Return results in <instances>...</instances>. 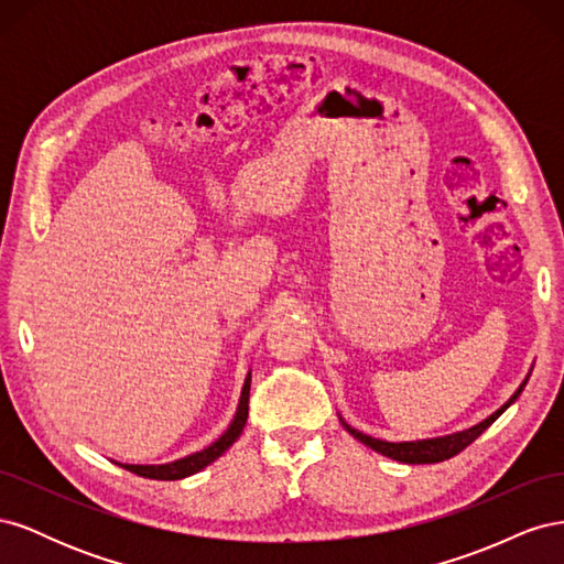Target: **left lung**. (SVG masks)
<instances>
[{
    "mask_svg": "<svg viewBox=\"0 0 564 564\" xmlns=\"http://www.w3.org/2000/svg\"><path fill=\"white\" fill-rule=\"evenodd\" d=\"M527 381H529V373H527V379L520 383V388L513 392V398H510L503 406H499L497 412H494L491 416H487L485 421L473 425V429H468V431L452 433V435H445V437L414 440V442H386V440H377V437H371V435H365V433H360V431H355L352 425H348L344 419H340V416H338V419H340V423H344V429H346L355 440H360L362 445L371 447L373 452H379V454H383V456H388V458H392V460H400V464H440V460H447V458L456 456L458 452H464L473 440L480 437V435L489 429V425H491L494 421H497V419L506 412V409L520 398V392L524 390Z\"/></svg>",
    "mask_w": 564,
    "mask_h": 564,
    "instance_id": "obj_1",
    "label": "left lung"
}]
</instances>
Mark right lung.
I'll use <instances>...</instances> for the list:
<instances>
[{
    "instance_id": "add662e5",
    "label": "right lung",
    "mask_w": 564,
    "mask_h": 564,
    "mask_svg": "<svg viewBox=\"0 0 564 564\" xmlns=\"http://www.w3.org/2000/svg\"><path fill=\"white\" fill-rule=\"evenodd\" d=\"M249 388H251V371L247 373L245 386H242V395H240V404H237V412L228 425V431L220 435L216 442L207 449L195 452L191 456H183L178 460H172V464H160V466H139V464H119L122 468L141 475V477H150V480H183L187 475H195L202 468H207L209 464L224 454L226 449L232 447V442L242 435L245 423L249 416Z\"/></svg>"
}]
</instances>
